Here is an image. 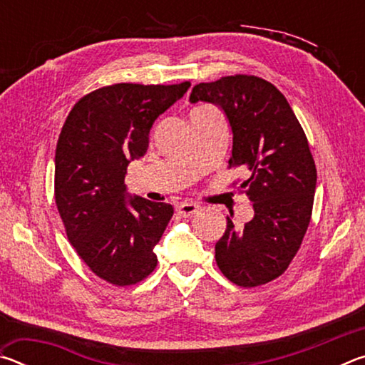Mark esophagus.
<instances>
[{"mask_svg":"<svg viewBox=\"0 0 365 365\" xmlns=\"http://www.w3.org/2000/svg\"><path fill=\"white\" fill-rule=\"evenodd\" d=\"M197 209H200V206L196 202H182V205L177 206V212L183 215V217H190V215L197 212Z\"/></svg>","mask_w":365,"mask_h":365,"instance_id":"34e87169","label":"esophagus"}]
</instances>
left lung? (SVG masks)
I'll use <instances>...</instances> for the list:
<instances>
[{"label":"left lung","instance_id":"left-lung-1","mask_svg":"<svg viewBox=\"0 0 365 365\" xmlns=\"http://www.w3.org/2000/svg\"><path fill=\"white\" fill-rule=\"evenodd\" d=\"M191 103L207 101L224 109L233 133L228 168H245L255 217L245 227L227 217L215 243V262L235 285L269 283L288 269L311 222L317 170L306 133L287 98L256 76L222 77L197 83Z\"/></svg>","mask_w":365,"mask_h":365}]
</instances>
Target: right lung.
<instances>
[{
    "mask_svg": "<svg viewBox=\"0 0 365 365\" xmlns=\"http://www.w3.org/2000/svg\"><path fill=\"white\" fill-rule=\"evenodd\" d=\"M175 85L115 83L76 103L54 159V200L73 250L90 270L115 287L145 280L156 269L153 248L174 215L168 202L127 200L130 160L150 146V130L187 93Z\"/></svg>",
    "mask_w": 365,
    "mask_h": 365,
    "instance_id": "obj_1",
    "label": "right lung"
}]
</instances>
